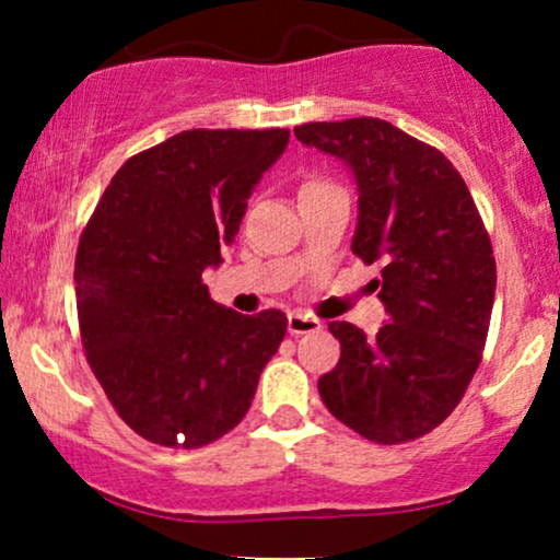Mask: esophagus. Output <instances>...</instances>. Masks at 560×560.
I'll list each match as a JSON object with an SVG mask.
<instances>
[{
    "mask_svg": "<svg viewBox=\"0 0 560 560\" xmlns=\"http://www.w3.org/2000/svg\"><path fill=\"white\" fill-rule=\"evenodd\" d=\"M287 329H289V334H292V337H300V334L318 331L320 320L313 318V316H305V313H300V311H292L287 316Z\"/></svg>",
    "mask_w": 560,
    "mask_h": 560,
    "instance_id": "esophagus-1",
    "label": "esophagus"
}]
</instances>
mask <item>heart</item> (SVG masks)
<instances>
[{"label": "heart", "instance_id": "1", "mask_svg": "<svg viewBox=\"0 0 560 560\" xmlns=\"http://www.w3.org/2000/svg\"><path fill=\"white\" fill-rule=\"evenodd\" d=\"M318 186H329V184H324V182H307L305 186H302V189H318Z\"/></svg>", "mask_w": 560, "mask_h": 560}]
</instances>
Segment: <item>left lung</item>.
I'll use <instances>...</instances> for the list:
<instances>
[{
	"mask_svg": "<svg viewBox=\"0 0 560 560\" xmlns=\"http://www.w3.org/2000/svg\"><path fill=\"white\" fill-rule=\"evenodd\" d=\"M358 186L352 253L378 262L389 320L374 337L331 320L342 355L318 378L334 419L378 445L440 427L477 374L494 302L492 244L468 186L434 147L378 118L294 128Z\"/></svg>",
	"mask_w": 560,
	"mask_h": 560,
	"instance_id": "1",
	"label": "left lung"
}]
</instances>
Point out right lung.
Returning <instances> with one entry per match:
<instances>
[{"mask_svg": "<svg viewBox=\"0 0 560 560\" xmlns=\"http://www.w3.org/2000/svg\"><path fill=\"white\" fill-rule=\"evenodd\" d=\"M287 128H191L120 165L75 253L81 342L118 416L144 440L202 447L249 410L287 334L281 311L213 302L247 199L284 155Z\"/></svg>", "mask_w": 560, "mask_h": 560, "instance_id": "obj_1", "label": "right lung"}]
</instances>
